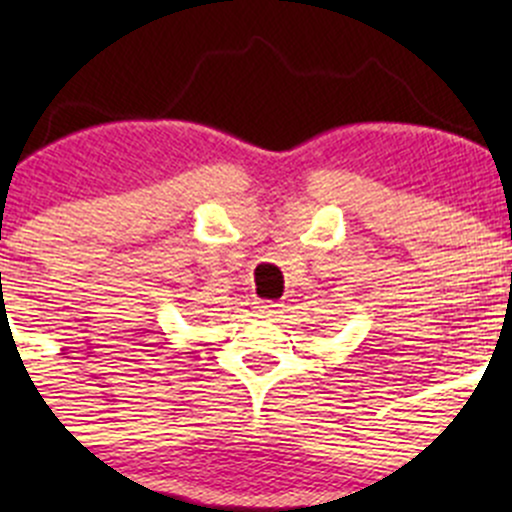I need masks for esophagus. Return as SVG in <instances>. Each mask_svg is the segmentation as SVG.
Instances as JSON below:
<instances>
[{"instance_id": "obj_1", "label": "esophagus", "mask_w": 512, "mask_h": 512, "mask_svg": "<svg viewBox=\"0 0 512 512\" xmlns=\"http://www.w3.org/2000/svg\"><path fill=\"white\" fill-rule=\"evenodd\" d=\"M257 312L260 317H277L282 312V304L280 302H260L257 304Z\"/></svg>"}]
</instances>
